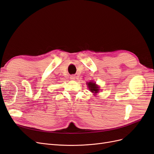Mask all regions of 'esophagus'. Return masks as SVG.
Here are the masks:
<instances>
[{"label": "esophagus", "mask_w": 154, "mask_h": 154, "mask_svg": "<svg viewBox=\"0 0 154 154\" xmlns=\"http://www.w3.org/2000/svg\"><path fill=\"white\" fill-rule=\"evenodd\" d=\"M71 80H75V79H76V76H74V75H72V76H71Z\"/></svg>", "instance_id": "1"}]
</instances>
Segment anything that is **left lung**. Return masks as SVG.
Returning a JSON list of instances; mask_svg holds the SVG:
<instances>
[{
    "instance_id": "8db88e82",
    "label": "left lung",
    "mask_w": 154,
    "mask_h": 154,
    "mask_svg": "<svg viewBox=\"0 0 154 154\" xmlns=\"http://www.w3.org/2000/svg\"><path fill=\"white\" fill-rule=\"evenodd\" d=\"M87 85L88 88H89V90L92 92H94V93H97L99 91V87L97 86L96 83H93V82H89L87 83Z\"/></svg>"
}]
</instances>
